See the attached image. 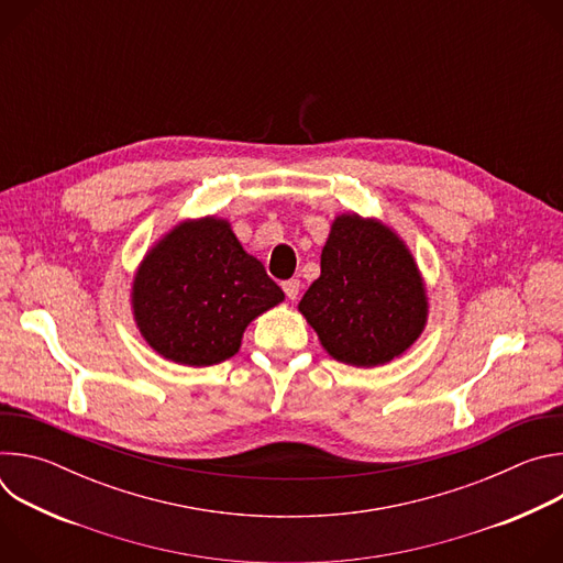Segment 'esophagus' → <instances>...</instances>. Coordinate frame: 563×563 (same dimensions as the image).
Returning a JSON list of instances; mask_svg holds the SVG:
<instances>
[{"instance_id": "obj_1", "label": "esophagus", "mask_w": 563, "mask_h": 563, "mask_svg": "<svg viewBox=\"0 0 563 563\" xmlns=\"http://www.w3.org/2000/svg\"><path fill=\"white\" fill-rule=\"evenodd\" d=\"M283 289H285L287 298L294 300V298L298 296V291H300V280H298V278H289V280L283 283Z\"/></svg>"}]
</instances>
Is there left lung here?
Returning <instances> with one entry per match:
<instances>
[{
  "label": "left lung",
  "mask_w": 563,
  "mask_h": 563,
  "mask_svg": "<svg viewBox=\"0 0 563 563\" xmlns=\"http://www.w3.org/2000/svg\"><path fill=\"white\" fill-rule=\"evenodd\" d=\"M298 309L341 363L376 367L423 332L428 300L408 247L389 227L339 216L320 254V276Z\"/></svg>",
  "instance_id": "8db88e82"
}]
</instances>
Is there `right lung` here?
<instances>
[{
	"label": "right lung",
	"mask_w": 563,
	"mask_h": 563,
	"mask_svg": "<svg viewBox=\"0 0 563 563\" xmlns=\"http://www.w3.org/2000/svg\"><path fill=\"white\" fill-rule=\"evenodd\" d=\"M283 298L231 224L213 216L172 229L133 280V313L144 341L159 356L191 367L233 356L245 328Z\"/></svg>",
	"instance_id": "add662e5"
}]
</instances>
